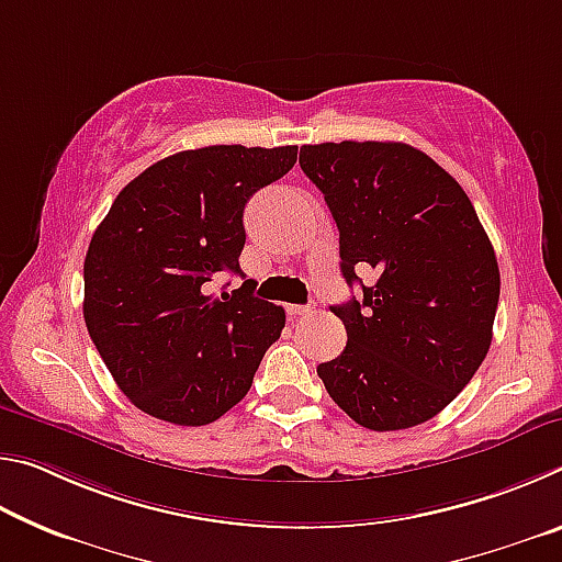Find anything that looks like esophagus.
<instances>
[{
  "instance_id": "esophagus-1",
  "label": "esophagus",
  "mask_w": 562,
  "mask_h": 562,
  "mask_svg": "<svg viewBox=\"0 0 562 562\" xmlns=\"http://www.w3.org/2000/svg\"><path fill=\"white\" fill-rule=\"evenodd\" d=\"M312 312H315V304H288L290 317H307Z\"/></svg>"
}]
</instances>
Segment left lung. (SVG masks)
<instances>
[{"label":"left lung","mask_w":562,"mask_h":562,"mask_svg":"<svg viewBox=\"0 0 562 562\" xmlns=\"http://www.w3.org/2000/svg\"><path fill=\"white\" fill-rule=\"evenodd\" d=\"M339 231L347 284L335 304L347 347L317 374L341 412L372 431L412 429L449 406L493 339L501 272L469 195L424 150L382 140L300 148Z\"/></svg>","instance_id":"8db88e82"}]
</instances>
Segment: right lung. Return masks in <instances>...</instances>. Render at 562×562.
<instances>
[{
  "instance_id": "obj_1",
  "label": "right lung",
  "mask_w": 562,
  "mask_h": 562,
  "mask_svg": "<svg viewBox=\"0 0 562 562\" xmlns=\"http://www.w3.org/2000/svg\"><path fill=\"white\" fill-rule=\"evenodd\" d=\"M297 164V146H207L121 190L83 260V319L113 382L160 422L203 426L250 392L284 310L240 274L243 211Z\"/></svg>"
}]
</instances>
